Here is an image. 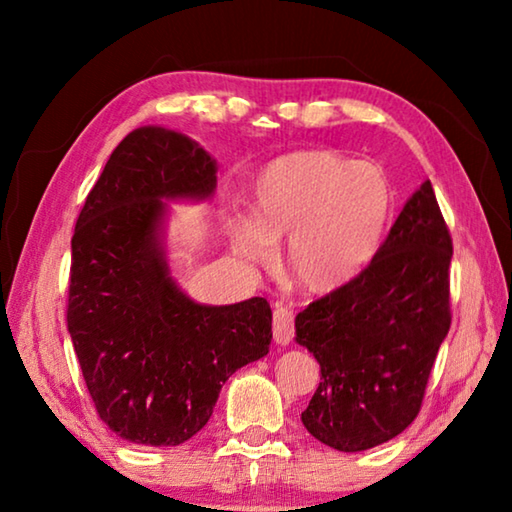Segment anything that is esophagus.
<instances>
[{
	"label": "esophagus",
	"mask_w": 512,
	"mask_h": 512,
	"mask_svg": "<svg viewBox=\"0 0 512 512\" xmlns=\"http://www.w3.org/2000/svg\"><path fill=\"white\" fill-rule=\"evenodd\" d=\"M273 341L277 345H289L293 341V314L289 309L277 307L273 311Z\"/></svg>",
	"instance_id": "34e87169"
}]
</instances>
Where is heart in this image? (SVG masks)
Returning <instances> with one entry per match:
<instances>
[{"instance_id":"1","label":"heart","mask_w":512,"mask_h":512,"mask_svg":"<svg viewBox=\"0 0 512 512\" xmlns=\"http://www.w3.org/2000/svg\"><path fill=\"white\" fill-rule=\"evenodd\" d=\"M395 210L384 167L334 151H296L268 162L250 196V216L232 228L246 262L268 266L273 244L289 239L291 280L309 293L352 282L375 257Z\"/></svg>"}]
</instances>
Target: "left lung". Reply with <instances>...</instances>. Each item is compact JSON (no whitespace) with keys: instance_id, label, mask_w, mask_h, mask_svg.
I'll use <instances>...</instances> for the list:
<instances>
[{"instance_id":"left-lung-1","label":"left lung","mask_w":512,"mask_h":512,"mask_svg":"<svg viewBox=\"0 0 512 512\" xmlns=\"http://www.w3.org/2000/svg\"><path fill=\"white\" fill-rule=\"evenodd\" d=\"M452 237L429 180L372 262L296 316V343L320 363L302 424L339 452L400 436L420 411L449 314Z\"/></svg>"}]
</instances>
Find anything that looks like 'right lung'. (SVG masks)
Masks as SVG:
<instances>
[{
  "instance_id": "obj_1",
  "label": "right lung",
  "mask_w": 512,
  "mask_h": 512,
  "mask_svg": "<svg viewBox=\"0 0 512 512\" xmlns=\"http://www.w3.org/2000/svg\"><path fill=\"white\" fill-rule=\"evenodd\" d=\"M216 160L162 126L128 133L72 237L67 329L99 418L135 445L196 436L230 375L268 354L271 307L194 302L171 277L169 201H207Z\"/></svg>"
}]
</instances>
